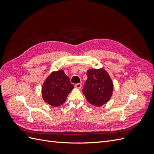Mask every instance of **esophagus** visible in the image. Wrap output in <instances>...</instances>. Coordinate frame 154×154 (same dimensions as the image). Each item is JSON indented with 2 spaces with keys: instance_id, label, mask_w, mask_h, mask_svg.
<instances>
[{
  "instance_id": "obj_1",
  "label": "esophagus",
  "mask_w": 154,
  "mask_h": 154,
  "mask_svg": "<svg viewBox=\"0 0 154 154\" xmlns=\"http://www.w3.org/2000/svg\"><path fill=\"white\" fill-rule=\"evenodd\" d=\"M74 87L78 88H80L82 87V84L81 83H76V84H75V85H74Z\"/></svg>"
}]
</instances>
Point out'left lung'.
<instances>
[{
    "label": "left lung",
    "mask_w": 154,
    "mask_h": 154,
    "mask_svg": "<svg viewBox=\"0 0 154 154\" xmlns=\"http://www.w3.org/2000/svg\"><path fill=\"white\" fill-rule=\"evenodd\" d=\"M83 92L88 103L100 106L109 101L113 92V83L104 69H89Z\"/></svg>",
    "instance_id": "1"
}]
</instances>
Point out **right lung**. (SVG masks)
Returning a JSON list of instances; mask_svg holds the SVG:
<instances>
[{"instance_id": "obj_1", "label": "right lung", "mask_w": 154, "mask_h": 154, "mask_svg": "<svg viewBox=\"0 0 154 154\" xmlns=\"http://www.w3.org/2000/svg\"><path fill=\"white\" fill-rule=\"evenodd\" d=\"M74 88L63 70L53 72L45 80L42 88L44 100L54 107L62 105Z\"/></svg>"}]
</instances>
